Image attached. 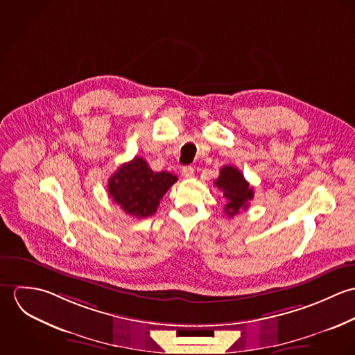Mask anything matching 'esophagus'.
Here are the masks:
<instances>
[{"instance_id": "obj_1", "label": "esophagus", "mask_w": 355, "mask_h": 355, "mask_svg": "<svg viewBox=\"0 0 355 355\" xmlns=\"http://www.w3.org/2000/svg\"><path fill=\"white\" fill-rule=\"evenodd\" d=\"M182 176L184 178V179H191L193 176H194V168L193 166H184L183 169H182Z\"/></svg>"}]
</instances>
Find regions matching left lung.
I'll list each match as a JSON object with an SVG mask.
<instances>
[{
  "label": "left lung",
  "mask_w": 355,
  "mask_h": 355,
  "mask_svg": "<svg viewBox=\"0 0 355 355\" xmlns=\"http://www.w3.org/2000/svg\"><path fill=\"white\" fill-rule=\"evenodd\" d=\"M214 184L223 191V196L227 200L224 211L230 217H234L241 210H246L249 202L253 200V187H250L242 172L232 165L221 168L220 176L214 180Z\"/></svg>",
  "instance_id": "left-lung-1"
}]
</instances>
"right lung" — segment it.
Masks as SVG:
<instances>
[{"label":"right lung","mask_w":355,"mask_h":355,"mask_svg":"<svg viewBox=\"0 0 355 355\" xmlns=\"http://www.w3.org/2000/svg\"><path fill=\"white\" fill-rule=\"evenodd\" d=\"M175 182V175L154 172L142 157H135L110 176L107 193L127 214L145 218L157 211L161 198Z\"/></svg>","instance_id":"add662e5"}]
</instances>
